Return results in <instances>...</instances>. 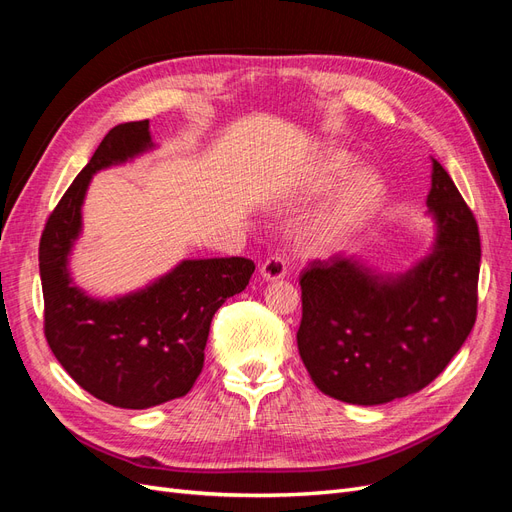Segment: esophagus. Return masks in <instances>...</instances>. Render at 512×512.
I'll use <instances>...</instances> for the list:
<instances>
[{
  "label": "esophagus",
  "mask_w": 512,
  "mask_h": 512,
  "mask_svg": "<svg viewBox=\"0 0 512 512\" xmlns=\"http://www.w3.org/2000/svg\"><path fill=\"white\" fill-rule=\"evenodd\" d=\"M260 275H262V280H267V282L282 280V277H286V262L282 260V256H269L260 265Z\"/></svg>",
  "instance_id": "esophagus-1"
}]
</instances>
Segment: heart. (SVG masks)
<instances>
[{"label": "heart", "mask_w": 512, "mask_h": 512, "mask_svg": "<svg viewBox=\"0 0 512 512\" xmlns=\"http://www.w3.org/2000/svg\"><path fill=\"white\" fill-rule=\"evenodd\" d=\"M356 166L359 160L350 151L327 147L282 190L284 205L312 203L329 192L303 226L301 241L307 252L339 250L382 209L384 181L380 173Z\"/></svg>", "instance_id": "b5f03b06"}]
</instances>
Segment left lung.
Instances as JSON below:
<instances>
[{"label":"left lung","instance_id":"1","mask_svg":"<svg viewBox=\"0 0 512 512\" xmlns=\"http://www.w3.org/2000/svg\"><path fill=\"white\" fill-rule=\"evenodd\" d=\"M429 252L404 273L359 256L301 275L299 354L318 389L356 406L408 397L436 380L476 320L480 237L451 175L431 158Z\"/></svg>","mask_w":512,"mask_h":512}]
</instances>
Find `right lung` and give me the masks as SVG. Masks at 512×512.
<instances>
[{
	"mask_svg": "<svg viewBox=\"0 0 512 512\" xmlns=\"http://www.w3.org/2000/svg\"><path fill=\"white\" fill-rule=\"evenodd\" d=\"M149 121L119 123L51 213L40 239L44 335L72 380L106 404L145 410L190 393L203 371L215 312L250 284L247 258H185L143 288L111 299L74 284L70 258L100 170L156 149Z\"/></svg>",
	"mask_w": 512,
	"mask_h": 512,
	"instance_id": "add662e5",
	"label": "right lung"
}]
</instances>
